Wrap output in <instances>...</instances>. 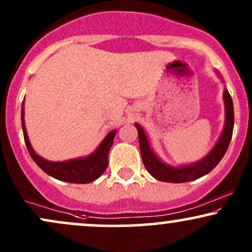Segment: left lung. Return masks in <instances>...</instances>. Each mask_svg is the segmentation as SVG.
Listing matches in <instances>:
<instances>
[{
	"label": "left lung",
	"mask_w": 252,
	"mask_h": 252,
	"mask_svg": "<svg viewBox=\"0 0 252 252\" xmlns=\"http://www.w3.org/2000/svg\"><path fill=\"white\" fill-rule=\"evenodd\" d=\"M224 102L226 121H225L224 131H222L218 143L216 144L215 148L211 150L209 155L205 156L199 162L190 164V166H184L180 167V168H176L175 167L174 168V167H169L163 162H161L158 158V156L150 149L148 140H147L143 129L138 124H135L138 131V143H140L141 156H142L144 167L148 170L149 174L160 181L180 184V182L192 181L195 180V179L201 178V176L206 175L207 173H210L211 170L215 168L217 164L220 162L222 156L226 153L228 144H230L231 138H232L233 123H235L232 98H231L227 90L224 91Z\"/></svg>",
	"instance_id": "obj_1"
}]
</instances>
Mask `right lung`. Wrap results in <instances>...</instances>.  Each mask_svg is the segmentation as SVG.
<instances>
[{
	"label": "right lung",
	"instance_id": "right-lung-1",
	"mask_svg": "<svg viewBox=\"0 0 252 252\" xmlns=\"http://www.w3.org/2000/svg\"><path fill=\"white\" fill-rule=\"evenodd\" d=\"M21 123L22 130H24L25 143L27 146V149L30 152L32 158L48 175L53 176V178L58 179V180L72 182V184H89V182L96 180V179L99 178L105 172L109 163V150L111 148L112 143H114L116 129L111 130L105 136L103 142L99 144L96 152L92 153L88 158H76V160L65 161V162H51V161L40 158L39 155L35 154L33 148H32L25 126L24 108L21 109Z\"/></svg>",
	"mask_w": 252,
	"mask_h": 252
}]
</instances>
